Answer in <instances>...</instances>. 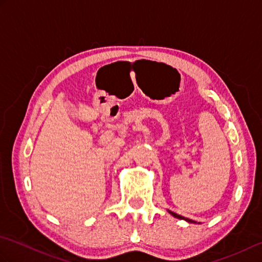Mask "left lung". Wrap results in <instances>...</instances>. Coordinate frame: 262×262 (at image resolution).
Here are the masks:
<instances>
[{
  "label": "left lung",
  "instance_id": "8db88e82",
  "mask_svg": "<svg viewBox=\"0 0 262 262\" xmlns=\"http://www.w3.org/2000/svg\"><path fill=\"white\" fill-rule=\"evenodd\" d=\"M169 213H170L172 216L177 217V219H179V220H185V221L189 222V223H197V222H194V221H192V220H189V219H186V217H183V216H181V215H178V214L173 213V211H171V210H169Z\"/></svg>",
  "mask_w": 262,
  "mask_h": 262
}]
</instances>
